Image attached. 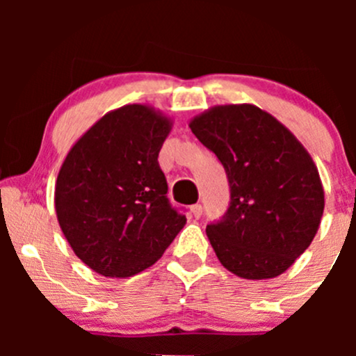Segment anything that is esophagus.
Wrapping results in <instances>:
<instances>
[{"mask_svg":"<svg viewBox=\"0 0 356 356\" xmlns=\"http://www.w3.org/2000/svg\"><path fill=\"white\" fill-rule=\"evenodd\" d=\"M191 214L192 218L199 219L202 216V206L201 204H194V206H191Z\"/></svg>","mask_w":356,"mask_h":356,"instance_id":"34e87169","label":"esophagus"}]
</instances>
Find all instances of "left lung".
<instances>
[{
    "instance_id": "left-lung-1",
    "label": "left lung",
    "mask_w": 356,
    "mask_h": 356,
    "mask_svg": "<svg viewBox=\"0 0 356 356\" xmlns=\"http://www.w3.org/2000/svg\"><path fill=\"white\" fill-rule=\"evenodd\" d=\"M226 169L231 204L206 234L227 271L269 280L308 249L325 209L318 167L291 130L252 104L216 105L191 118Z\"/></svg>"
}]
</instances>
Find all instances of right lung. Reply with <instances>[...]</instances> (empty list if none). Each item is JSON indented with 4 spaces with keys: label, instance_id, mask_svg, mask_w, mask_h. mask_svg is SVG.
Here are the masks:
<instances>
[{
    "label": "right lung",
    "instance_id": "obj_1",
    "mask_svg": "<svg viewBox=\"0 0 356 356\" xmlns=\"http://www.w3.org/2000/svg\"><path fill=\"white\" fill-rule=\"evenodd\" d=\"M172 125L145 104L110 110L60 167L55 211L61 232L102 276L130 277L152 266L186 224L170 207L157 161Z\"/></svg>",
    "mask_w": 356,
    "mask_h": 356
}]
</instances>
